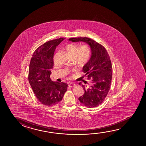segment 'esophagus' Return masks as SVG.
Here are the masks:
<instances>
[{"instance_id": "34e87169", "label": "esophagus", "mask_w": 146, "mask_h": 146, "mask_svg": "<svg viewBox=\"0 0 146 146\" xmlns=\"http://www.w3.org/2000/svg\"><path fill=\"white\" fill-rule=\"evenodd\" d=\"M68 86H69V87H74V86H75V84L74 83L71 82L70 83H69Z\"/></svg>"}]
</instances>
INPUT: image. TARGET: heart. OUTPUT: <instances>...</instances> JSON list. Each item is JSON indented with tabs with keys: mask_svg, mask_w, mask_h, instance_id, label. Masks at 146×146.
Instances as JSON below:
<instances>
[{
	"mask_svg": "<svg viewBox=\"0 0 146 146\" xmlns=\"http://www.w3.org/2000/svg\"><path fill=\"white\" fill-rule=\"evenodd\" d=\"M64 50L70 58H74L80 66H83L90 59L91 51L88 45L84 44L78 48L74 44H69L64 47ZM55 61V57L54 58Z\"/></svg>",
	"mask_w": 146,
	"mask_h": 146,
	"instance_id": "heart-1",
	"label": "heart"
}]
</instances>
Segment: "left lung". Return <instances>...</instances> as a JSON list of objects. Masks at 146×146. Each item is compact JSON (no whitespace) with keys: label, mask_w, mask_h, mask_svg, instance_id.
Segmentation results:
<instances>
[{"label":"left lung","mask_w":146,"mask_h":146,"mask_svg":"<svg viewBox=\"0 0 146 146\" xmlns=\"http://www.w3.org/2000/svg\"><path fill=\"white\" fill-rule=\"evenodd\" d=\"M69 40L73 42H85L90 46L91 56L82 71L87 75L90 86L82 85L81 82L79 83L82 85L85 93L78 99L88 108L96 107L102 104L110 90L112 78L110 57L104 46L91 38L76 37L70 38Z\"/></svg>","instance_id":"left-lung-1"}]
</instances>
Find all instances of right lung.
Returning <instances> with one entry per match:
<instances>
[{
    "label": "right lung",
    "mask_w": 146,
    "mask_h": 146,
    "mask_svg": "<svg viewBox=\"0 0 146 146\" xmlns=\"http://www.w3.org/2000/svg\"><path fill=\"white\" fill-rule=\"evenodd\" d=\"M64 39L58 38L45 43L37 48L30 60L28 80L36 98L45 106L60 102L67 90L66 83L53 82L50 78L54 51Z\"/></svg>",
    "instance_id": "obj_1"
}]
</instances>
